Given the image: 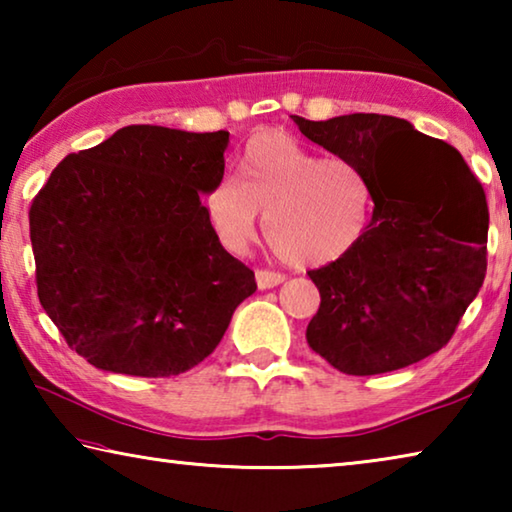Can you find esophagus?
Segmentation results:
<instances>
[{
	"instance_id": "obj_1",
	"label": "esophagus",
	"mask_w": 512,
	"mask_h": 512,
	"mask_svg": "<svg viewBox=\"0 0 512 512\" xmlns=\"http://www.w3.org/2000/svg\"><path fill=\"white\" fill-rule=\"evenodd\" d=\"M255 280H257V287L259 289H273L277 284L284 282V275L282 273H275V271H255Z\"/></svg>"
}]
</instances>
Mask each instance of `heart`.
I'll return each mask as SVG.
<instances>
[{
	"label": "heart",
	"instance_id": "b5f03b06",
	"mask_svg": "<svg viewBox=\"0 0 512 512\" xmlns=\"http://www.w3.org/2000/svg\"><path fill=\"white\" fill-rule=\"evenodd\" d=\"M216 239L230 253L253 246L266 214V239L284 262L320 266L357 244L370 216V185L357 164L323 158L282 131H259L205 198Z\"/></svg>",
	"mask_w": 512,
	"mask_h": 512
}]
</instances>
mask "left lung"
Instances as JSON below:
<instances>
[{
  "label": "left lung",
  "instance_id": "left-lung-1",
  "mask_svg": "<svg viewBox=\"0 0 512 512\" xmlns=\"http://www.w3.org/2000/svg\"><path fill=\"white\" fill-rule=\"evenodd\" d=\"M300 133L357 164L375 203L348 253L309 271L320 291L311 350L345 375L411 366L452 339L485 277L488 205L454 146L406 119L291 115Z\"/></svg>",
  "mask_w": 512,
  "mask_h": 512
}]
</instances>
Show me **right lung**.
I'll return each instance as SVG.
<instances>
[{
  "instance_id": "1",
  "label": "right lung",
  "mask_w": 512,
  "mask_h": 512,
  "mask_svg": "<svg viewBox=\"0 0 512 512\" xmlns=\"http://www.w3.org/2000/svg\"><path fill=\"white\" fill-rule=\"evenodd\" d=\"M228 144V131L126 126L67 155L40 189L29 212L40 305L94 368L180 375L255 293L201 203Z\"/></svg>"
}]
</instances>
